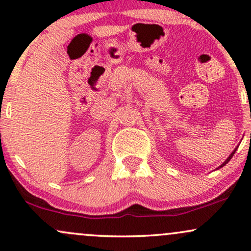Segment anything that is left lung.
I'll return each mask as SVG.
<instances>
[{"label": "left lung", "instance_id": "obj_1", "mask_svg": "<svg viewBox=\"0 0 251 251\" xmlns=\"http://www.w3.org/2000/svg\"><path fill=\"white\" fill-rule=\"evenodd\" d=\"M238 147H239V146H238ZM238 147H235V150H234V151H233V152H232V153H231V154H229V155H228V157H227V159H226V160H225V161H224V162H223V163H222V164H221V166H219V167H218V168H217V169H219V168H222V167H224V166H225V164H226V163H228V161H229V160H231V159H232V157H233V155H234V153H235V151H236V150H238Z\"/></svg>", "mask_w": 251, "mask_h": 251}]
</instances>
